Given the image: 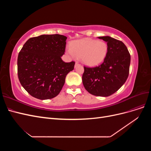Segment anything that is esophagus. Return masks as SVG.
Segmentation results:
<instances>
[{
    "instance_id": "34e87169",
    "label": "esophagus",
    "mask_w": 151,
    "mask_h": 151,
    "mask_svg": "<svg viewBox=\"0 0 151 151\" xmlns=\"http://www.w3.org/2000/svg\"><path fill=\"white\" fill-rule=\"evenodd\" d=\"M77 65H80V63L78 62H76V66H77Z\"/></svg>"
}]
</instances>
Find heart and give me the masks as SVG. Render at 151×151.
<instances>
[{"mask_svg":"<svg viewBox=\"0 0 151 151\" xmlns=\"http://www.w3.org/2000/svg\"><path fill=\"white\" fill-rule=\"evenodd\" d=\"M108 50V45L103 41L84 38L72 42L70 48H67L66 52L73 58H81L87 65L95 66L104 60Z\"/></svg>","mask_w":151,"mask_h":151,"instance_id":"b5f03b06","label":"heart"}]
</instances>
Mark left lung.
Returning <instances> with one entry per match:
<instances>
[{"label": "left lung", "mask_w": 151, "mask_h": 151, "mask_svg": "<svg viewBox=\"0 0 151 151\" xmlns=\"http://www.w3.org/2000/svg\"><path fill=\"white\" fill-rule=\"evenodd\" d=\"M107 42L108 53L99 66H84L83 83L88 92L97 96H109L124 84L129 74L130 55L125 45L110 36L98 37Z\"/></svg>", "instance_id": "obj_1"}]
</instances>
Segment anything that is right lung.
I'll return each mask as SVG.
<instances>
[{"label": "right lung", "mask_w": 151, "mask_h": 151, "mask_svg": "<svg viewBox=\"0 0 151 151\" xmlns=\"http://www.w3.org/2000/svg\"><path fill=\"white\" fill-rule=\"evenodd\" d=\"M67 37L43 35L29 38L17 57V76L22 86L39 99L53 98L60 93L65 77L74 68L75 62L65 63Z\"/></svg>", "instance_id": "1"}]
</instances>
